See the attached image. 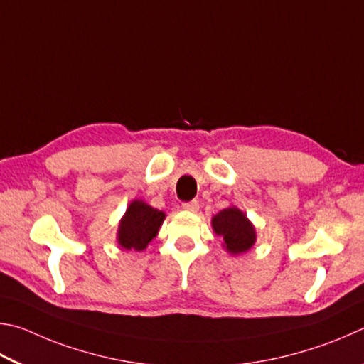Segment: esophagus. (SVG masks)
Wrapping results in <instances>:
<instances>
[{
	"mask_svg": "<svg viewBox=\"0 0 364 364\" xmlns=\"http://www.w3.org/2000/svg\"><path fill=\"white\" fill-rule=\"evenodd\" d=\"M182 209H183V211H188V213H198L200 205H198V201H188V203H183Z\"/></svg>",
	"mask_w": 364,
	"mask_h": 364,
	"instance_id": "obj_1",
	"label": "esophagus"
}]
</instances>
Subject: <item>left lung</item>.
<instances>
[{
	"label": "left lung",
	"mask_w": 364,
	"mask_h": 364,
	"mask_svg": "<svg viewBox=\"0 0 364 364\" xmlns=\"http://www.w3.org/2000/svg\"><path fill=\"white\" fill-rule=\"evenodd\" d=\"M211 225L214 233L222 237V247L232 256L247 252L257 241L256 227L237 206L222 209L211 219Z\"/></svg>",
	"instance_id": "obj_1"
}]
</instances>
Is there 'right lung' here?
<instances>
[{
  "mask_svg": "<svg viewBox=\"0 0 364 364\" xmlns=\"http://www.w3.org/2000/svg\"><path fill=\"white\" fill-rule=\"evenodd\" d=\"M164 219L166 214L163 211L146 205L144 200H132L119 219L118 246L126 251L146 250V246L156 238Z\"/></svg>",
  "mask_w": 364,
  "mask_h": 364,
  "instance_id": "add662e5",
  "label": "right lung"
}]
</instances>
